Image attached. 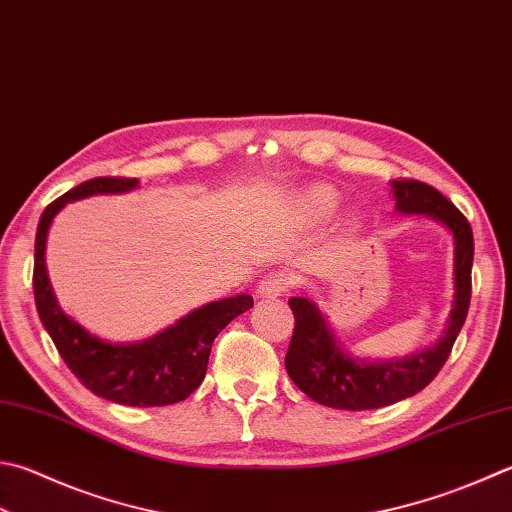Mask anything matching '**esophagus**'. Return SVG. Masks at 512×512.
Returning a JSON list of instances; mask_svg holds the SVG:
<instances>
[{
    "label": "esophagus",
    "mask_w": 512,
    "mask_h": 512,
    "mask_svg": "<svg viewBox=\"0 0 512 512\" xmlns=\"http://www.w3.org/2000/svg\"><path fill=\"white\" fill-rule=\"evenodd\" d=\"M289 287V278L281 272H272L260 278V283L256 285V294L260 298H276L283 296Z\"/></svg>",
    "instance_id": "1"
}]
</instances>
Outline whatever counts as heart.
<instances>
[{
	"label": "heart",
	"instance_id": "b5f03b06",
	"mask_svg": "<svg viewBox=\"0 0 512 512\" xmlns=\"http://www.w3.org/2000/svg\"><path fill=\"white\" fill-rule=\"evenodd\" d=\"M298 205H301V209L305 211V216L321 220L334 214V209L339 207V194L327 185H312L301 191V196H298Z\"/></svg>",
	"mask_w": 512,
	"mask_h": 512
}]
</instances>
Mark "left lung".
Here are the masks:
<instances>
[{"label": "left lung", "mask_w": 512, "mask_h": 512, "mask_svg": "<svg viewBox=\"0 0 512 512\" xmlns=\"http://www.w3.org/2000/svg\"><path fill=\"white\" fill-rule=\"evenodd\" d=\"M390 194L397 214L426 218L452 236V310L446 330L432 345L394 359H374L343 345L330 316L307 289L289 298L296 323L285 356L287 374L298 390L327 408L372 410L421 392L443 368L466 321L475 254L468 220L435 187L423 182L390 180Z\"/></svg>", "instance_id": "8db88e82"}]
</instances>
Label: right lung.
I'll return each mask as SVG.
<instances>
[{
    "label": "right lung",
    "mask_w": 512,
    "mask_h": 512,
    "mask_svg": "<svg viewBox=\"0 0 512 512\" xmlns=\"http://www.w3.org/2000/svg\"><path fill=\"white\" fill-rule=\"evenodd\" d=\"M138 187V178H93L51 202L37 225L33 292L42 325L84 388L120 406H171L187 399L202 383L214 339L254 305V298L247 292L220 298L196 307L149 339L113 343L62 310L46 272L48 229L69 202L98 194H129Z\"/></svg>",
    "instance_id": "add662e5"
}]
</instances>
